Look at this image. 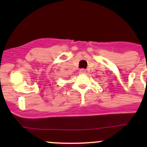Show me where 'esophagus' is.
Wrapping results in <instances>:
<instances>
[{
    "label": "esophagus",
    "mask_w": 147,
    "mask_h": 147,
    "mask_svg": "<svg viewBox=\"0 0 147 147\" xmlns=\"http://www.w3.org/2000/svg\"><path fill=\"white\" fill-rule=\"evenodd\" d=\"M80 73L81 74H85L86 73V70L84 69H81L80 70Z\"/></svg>",
    "instance_id": "obj_1"
}]
</instances>
